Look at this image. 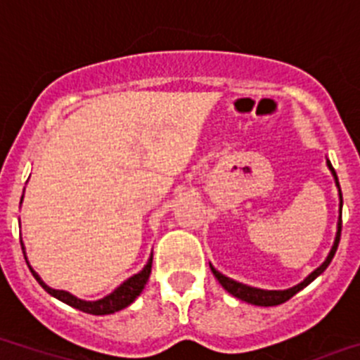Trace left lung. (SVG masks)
I'll return each instance as SVG.
<instances>
[{
	"instance_id": "8db88e82",
	"label": "left lung",
	"mask_w": 360,
	"mask_h": 360,
	"mask_svg": "<svg viewBox=\"0 0 360 360\" xmlns=\"http://www.w3.org/2000/svg\"><path fill=\"white\" fill-rule=\"evenodd\" d=\"M326 164H328V167H330L332 174H334L335 186L339 187L338 174H335V169H334V167H332L330 160H326ZM339 200H341V209H342V194H341V189H339ZM341 225H342V221H341V214H339L338 236H335L334 246H332L330 253H328V257H326L325 262H323L318 269H314V271H312L311 275L307 276V278L303 280L302 283H298V285H295V288H291V289H285V291H264V289L250 288V285H245V283L236 282V280L229 278V276L221 275V273L216 271V269H214L212 266H210V269H212L214 276H216V278L219 280L221 285H223V288H225L226 291L230 292V295L236 296V298L243 300V302L252 303V305H260V307H273V305H280V303H283V302H288V300H291L292 296H295L298 291H302L303 288H307V285L312 282V280L318 278V276L321 275V273L325 271L326 268H328V264L332 262V259H334L335 252H338L339 239H341Z\"/></svg>"
}]
</instances>
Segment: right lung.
<instances>
[{
  "label": "right lung",
  "mask_w": 360,
  "mask_h": 360,
  "mask_svg": "<svg viewBox=\"0 0 360 360\" xmlns=\"http://www.w3.org/2000/svg\"><path fill=\"white\" fill-rule=\"evenodd\" d=\"M21 248L25 250V246H22V240H21ZM25 259H26V253H25ZM151 262H153V253H151V257L148 259L146 266H144V268L141 269L137 275H134V276H130L128 280H124L120 288H115L110 295H107L105 298H101V300H96V302H85V300H80V298H77V296L69 295L68 291H57V289L48 288V285H46V283L41 280V276H39L37 273L32 269V266H30V264H28V268H30V271H32V275L35 276V280L41 283L42 289H44V291H48L51 296H55L57 300L68 303V305L78 309V311L87 312V314L105 316V314H114V312L128 307V305H130V303L134 302V300L137 298L141 292H143L144 285H146L148 278H150Z\"/></svg>",
  "instance_id": "add662e5"
}]
</instances>
